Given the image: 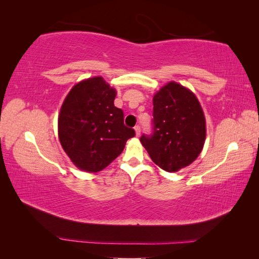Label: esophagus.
<instances>
[{
  "mask_svg": "<svg viewBox=\"0 0 259 259\" xmlns=\"http://www.w3.org/2000/svg\"><path fill=\"white\" fill-rule=\"evenodd\" d=\"M134 130H135V133H136V136H140V134H141V126H139V125H136L135 127H134Z\"/></svg>",
  "mask_w": 259,
  "mask_h": 259,
  "instance_id": "1",
  "label": "esophagus"
}]
</instances>
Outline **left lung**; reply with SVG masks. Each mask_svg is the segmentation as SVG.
Here are the masks:
<instances>
[{"label": "left lung", "instance_id": "1", "mask_svg": "<svg viewBox=\"0 0 259 259\" xmlns=\"http://www.w3.org/2000/svg\"><path fill=\"white\" fill-rule=\"evenodd\" d=\"M153 133L141 143L160 168L174 173L192 164L205 143L206 122L197 97L176 82L153 97Z\"/></svg>", "mask_w": 259, "mask_h": 259}]
</instances>
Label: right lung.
I'll return each mask as SVG.
<instances>
[{
    "mask_svg": "<svg viewBox=\"0 0 259 259\" xmlns=\"http://www.w3.org/2000/svg\"><path fill=\"white\" fill-rule=\"evenodd\" d=\"M116 91L101 76L74 85L59 115V139L77 168L97 173L123 152L135 131L124 125V113L114 106Z\"/></svg>",
    "mask_w": 259,
    "mask_h": 259,
    "instance_id": "obj_1",
    "label": "right lung"
}]
</instances>
